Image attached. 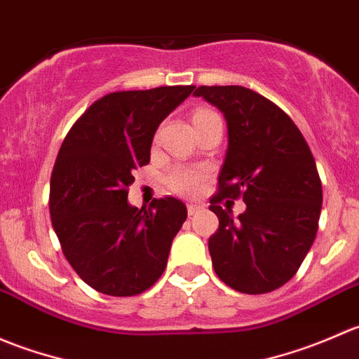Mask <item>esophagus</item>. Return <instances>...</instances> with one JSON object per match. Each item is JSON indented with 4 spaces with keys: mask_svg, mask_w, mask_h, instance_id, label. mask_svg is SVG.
I'll return each mask as SVG.
<instances>
[{
    "mask_svg": "<svg viewBox=\"0 0 359 359\" xmlns=\"http://www.w3.org/2000/svg\"><path fill=\"white\" fill-rule=\"evenodd\" d=\"M200 208H201L200 205H193V203H189V205H187V213H189V215H194Z\"/></svg>",
    "mask_w": 359,
    "mask_h": 359,
    "instance_id": "34e87169",
    "label": "esophagus"
}]
</instances>
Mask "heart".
Instances as JSON below:
<instances>
[{
  "mask_svg": "<svg viewBox=\"0 0 359 359\" xmlns=\"http://www.w3.org/2000/svg\"><path fill=\"white\" fill-rule=\"evenodd\" d=\"M215 112L208 109H200L193 114V123L213 116ZM208 180V172L201 168H191V166H175L172 172L166 175L165 184L172 193L180 196H198Z\"/></svg>",
  "mask_w": 359,
  "mask_h": 359,
  "instance_id": "heart-1",
  "label": "heart"
}]
</instances>
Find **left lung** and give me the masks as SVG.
Here are the masks:
<instances>
[{"label": "left lung", "mask_w": 359, "mask_h": 359, "mask_svg": "<svg viewBox=\"0 0 359 359\" xmlns=\"http://www.w3.org/2000/svg\"><path fill=\"white\" fill-rule=\"evenodd\" d=\"M196 97L227 123V153L210 210L219 229L208 240L217 276L241 293L283 287L313 247L321 213V180L313 153L290 116L245 86H198ZM243 197L233 219L224 199Z\"/></svg>", "instance_id": "1"}]
</instances>
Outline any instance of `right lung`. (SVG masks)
<instances>
[{
    "mask_svg": "<svg viewBox=\"0 0 359 359\" xmlns=\"http://www.w3.org/2000/svg\"><path fill=\"white\" fill-rule=\"evenodd\" d=\"M193 85L107 93L72 125L50 179V217L64 255L93 290L112 297L146 292L168 262L187 208L175 198L137 208L128 203L135 170L151 159L159 123Z\"/></svg>",
    "mask_w": 359,
    "mask_h": 359,
    "instance_id": "right-lung-1",
    "label": "right lung"
}]
</instances>
